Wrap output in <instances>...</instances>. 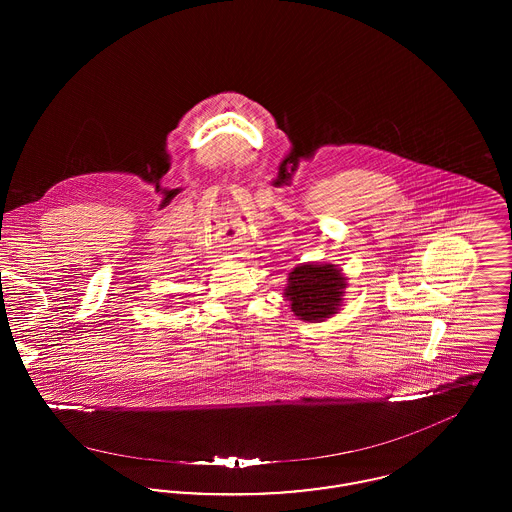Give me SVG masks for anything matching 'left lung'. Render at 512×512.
Wrapping results in <instances>:
<instances>
[{
  "label": "left lung",
  "mask_w": 512,
  "mask_h": 512,
  "mask_svg": "<svg viewBox=\"0 0 512 512\" xmlns=\"http://www.w3.org/2000/svg\"><path fill=\"white\" fill-rule=\"evenodd\" d=\"M347 286V276L338 265L301 263L288 274L284 297L299 320L322 322L340 311Z\"/></svg>",
  "instance_id": "left-lung-1"
}]
</instances>
